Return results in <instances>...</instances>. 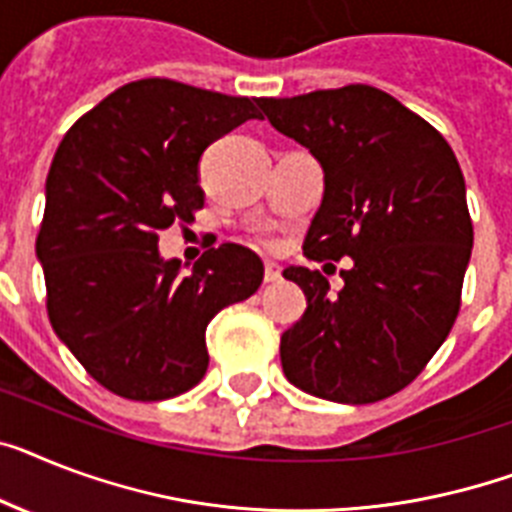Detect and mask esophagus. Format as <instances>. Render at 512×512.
<instances>
[{
	"mask_svg": "<svg viewBox=\"0 0 512 512\" xmlns=\"http://www.w3.org/2000/svg\"><path fill=\"white\" fill-rule=\"evenodd\" d=\"M282 277V266L277 261H266L264 264V282L274 285V282H280Z\"/></svg>",
	"mask_w": 512,
	"mask_h": 512,
	"instance_id": "esophagus-1",
	"label": "esophagus"
}]
</instances>
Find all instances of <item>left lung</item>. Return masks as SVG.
Instances as JSON below:
<instances>
[{
    "mask_svg": "<svg viewBox=\"0 0 512 512\" xmlns=\"http://www.w3.org/2000/svg\"><path fill=\"white\" fill-rule=\"evenodd\" d=\"M261 109L322 162L303 256L353 259L337 295L306 266L282 272L308 301L280 340L282 371L332 403L390 398L424 371L460 311L474 225L458 159L424 117L363 83L261 99Z\"/></svg>",
    "mask_w": 512,
    "mask_h": 512,
    "instance_id": "8db88e82",
    "label": "left lung"
}]
</instances>
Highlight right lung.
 <instances>
[{"label":"right lung","mask_w":512,"mask_h":512,"mask_svg":"<svg viewBox=\"0 0 512 512\" xmlns=\"http://www.w3.org/2000/svg\"><path fill=\"white\" fill-rule=\"evenodd\" d=\"M261 99L170 78L117 88L67 130L46 177L36 238L46 314L83 369L109 392L154 403L206 374V327L246 301L264 264L238 243L183 272L159 256V230L204 209L206 146L261 117Z\"/></svg>","instance_id":"right-lung-1"}]
</instances>
